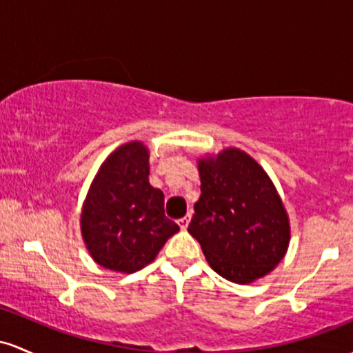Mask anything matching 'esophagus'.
<instances>
[{"instance_id":"obj_1","label":"esophagus","mask_w":353,"mask_h":353,"mask_svg":"<svg viewBox=\"0 0 353 353\" xmlns=\"http://www.w3.org/2000/svg\"><path fill=\"white\" fill-rule=\"evenodd\" d=\"M188 221H190V213H188V215H185L183 219L178 220V225H180V228H181V230H187V227H188Z\"/></svg>"}]
</instances>
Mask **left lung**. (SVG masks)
<instances>
[{
    "instance_id": "1",
    "label": "left lung",
    "mask_w": 353,
    "mask_h": 353,
    "mask_svg": "<svg viewBox=\"0 0 353 353\" xmlns=\"http://www.w3.org/2000/svg\"><path fill=\"white\" fill-rule=\"evenodd\" d=\"M201 195L188 232L207 262L235 283L270 273L287 252L290 225L263 168L236 148L198 161Z\"/></svg>"
}]
</instances>
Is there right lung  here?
Returning <instances> with one entry per match:
<instances>
[{
  "mask_svg": "<svg viewBox=\"0 0 353 353\" xmlns=\"http://www.w3.org/2000/svg\"><path fill=\"white\" fill-rule=\"evenodd\" d=\"M148 150L132 141L100 166L81 212L86 248L101 267L133 273L153 262L180 230L165 216L163 192L148 181Z\"/></svg>",
  "mask_w": 353,
  "mask_h": 353,
  "instance_id": "obj_1",
  "label": "right lung"
}]
</instances>
